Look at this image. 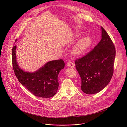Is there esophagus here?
<instances>
[{
    "label": "esophagus",
    "mask_w": 127,
    "mask_h": 127,
    "mask_svg": "<svg viewBox=\"0 0 127 127\" xmlns=\"http://www.w3.org/2000/svg\"><path fill=\"white\" fill-rule=\"evenodd\" d=\"M66 64H67V65L68 67H71H71H74V66H75L74 64L73 63H72V62H70V61H68V62H67Z\"/></svg>",
    "instance_id": "esophagus-1"
}]
</instances>
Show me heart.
Wrapping results in <instances>:
<instances>
[{"label":"heart","instance_id":"obj_1","mask_svg":"<svg viewBox=\"0 0 127 127\" xmlns=\"http://www.w3.org/2000/svg\"><path fill=\"white\" fill-rule=\"evenodd\" d=\"M91 41L89 38H84L77 42L73 47L71 53L75 56L83 54L90 46Z\"/></svg>","mask_w":127,"mask_h":127}]
</instances>
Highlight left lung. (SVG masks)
I'll use <instances>...</instances> for the list:
<instances>
[{
	"instance_id": "8db88e82",
	"label": "left lung",
	"mask_w": 127,
	"mask_h": 127,
	"mask_svg": "<svg viewBox=\"0 0 127 127\" xmlns=\"http://www.w3.org/2000/svg\"><path fill=\"white\" fill-rule=\"evenodd\" d=\"M102 38L85 56L76 59V68L81 78V90L88 94L97 93L109 84L114 71L115 46L101 27Z\"/></svg>"
}]
</instances>
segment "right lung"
I'll list each match as a JSON object with an SVG mask.
<instances>
[{
    "mask_svg": "<svg viewBox=\"0 0 127 127\" xmlns=\"http://www.w3.org/2000/svg\"><path fill=\"white\" fill-rule=\"evenodd\" d=\"M15 45L12 49L14 71L19 82L33 95L41 98H50L56 94L59 87L58 75L64 67L62 59L51 61L34 72H25L18 66Z\"/></svg>",
    "mask_w": 127,
    "mask_h": 127,
    "instance_id": "1",
    "label": "right lung"
}]
</instances>
